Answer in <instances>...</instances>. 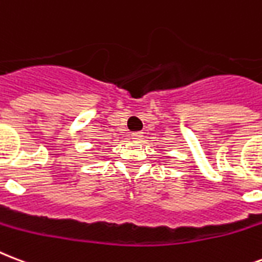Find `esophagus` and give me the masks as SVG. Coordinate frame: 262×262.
Segmentation results:
<instances>
[{"instance_id": "esophagus-1", "label": "esophagus", "mask_w": 262, "mask_h": 262, "mask_svg": "<svg viewBox=\"0 0 262 262\" xmlns=\"http://www.w3.org/2000/svg\"><path fill=\"white\" fill-rule=\"evenodd\" d=\"M143 132H135V133H132V139L136 140V141H140V140L143 139Z\"/></svg>"}]
</instances>
